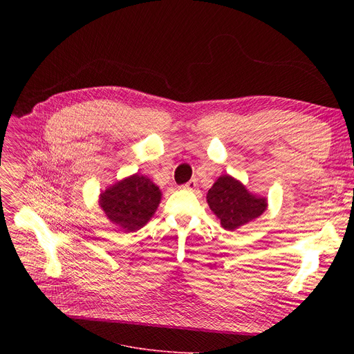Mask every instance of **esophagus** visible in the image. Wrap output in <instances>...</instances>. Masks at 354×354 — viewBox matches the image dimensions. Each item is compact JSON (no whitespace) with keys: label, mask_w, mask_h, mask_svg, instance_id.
Segmentation results:
<instances>
[{"label":"esophagus","mask_w":354,"mask_h":354,"mask_svg":"<svg viewBox=\"0 0 354 354\" xmlns=\"http://www.w3.org/2000/svg\"><path fill=\"white\" fill-rule=\"evenodd\" d=\"M198 187V182H196V179H191V180H188L187 183L185 185H182L180 188H183V189H188V191H192V189H195Z\"/></svg>","instance_id":"1"}]
</instances>
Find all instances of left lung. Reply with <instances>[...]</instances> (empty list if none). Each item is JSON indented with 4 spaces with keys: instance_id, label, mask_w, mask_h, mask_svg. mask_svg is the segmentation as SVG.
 Returning <instances> with one entry per match:
<instances>
[{
    "instance_id": "8db88e82",
    "label": "left lung",
    "mask_w": 354,
    "mask_h": 354,
    "mask_svg": "<svg viewBox=\"0 0 354 354\" xmlns=\"http://www.w3.org/2000/svg\"><path fill=\"white\" fill-rule=\"evenodd\" d=\"M211 211L221 221L222 228L234 231L267 209V198L252 195L243 183L230 175H222L207 194Z\"/></svg>"
}]
</instances>
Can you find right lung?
<instances>
[{
    "label": "right lung",
    "instance_id": "add662e5",
    "mask_svg": "<svg viewBox=\"0 0 354 354\" xmlns=\"http://www.w3.org/2000/svg\"><path fill=\"white\" fill-rule=\"evenodd\" d=\"M160 198V189L151 179L135 174L102 192L99 205L111 224L133 232L153 216Z\"/></svg>",
    "mask_w": 354,
    "mask_h": 354
}]
</instances>
